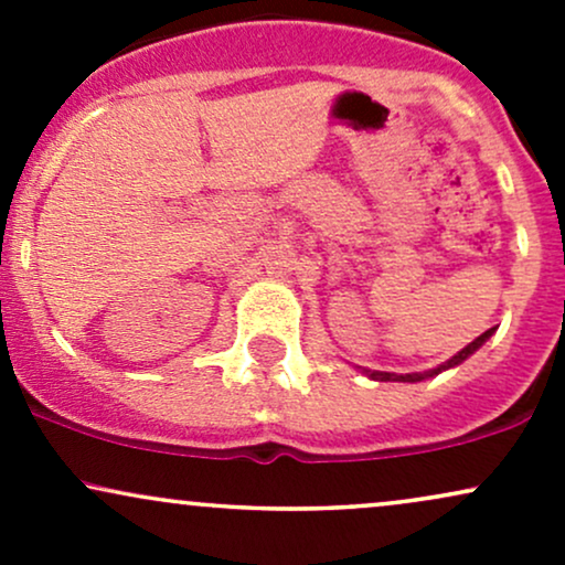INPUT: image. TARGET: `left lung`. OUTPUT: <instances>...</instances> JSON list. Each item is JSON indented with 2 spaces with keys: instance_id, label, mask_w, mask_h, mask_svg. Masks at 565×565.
Instances as JSON below:
<instances>
[{
  "instance_id": "left-lung-1",
  "label": "left lung",
  "mask_w": 565,
  "mask_h": 565,
  "mask_svg": "<svg viewBox=\"0 0 565 565\" xmlns=\"http://www.w3.org/2000/svg\"><path fill=\"white\" fill-rule=\"evenodd\" d=\"M494 334V329H489V332H483L481 337H476V340L470 342L468 348H462L459 350L457 355H451L449 361H446V364H440L438 369H430V372H414V374H391V372H366L369 377L372 380H380V382H423V380H427V377H436V374H440L444 372V369H451V366H457V364H462L465 359H468V355H472L476 353L478 348L483 345L486 340H489V337Z\"/></svg>"
}]
</instances>
